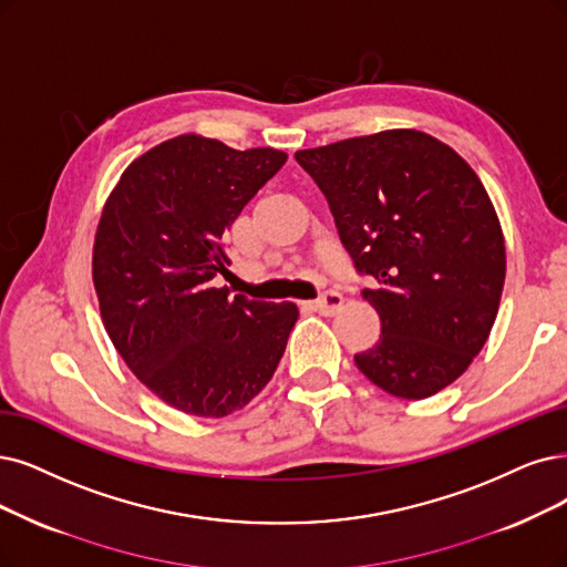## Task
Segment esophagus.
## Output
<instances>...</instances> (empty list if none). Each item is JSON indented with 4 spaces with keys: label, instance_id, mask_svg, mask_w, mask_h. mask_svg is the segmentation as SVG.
<instances>
[{
    "label": "esophagus",
    "instance_id": "obj_1",
    "mask_svg": "<svg viewBox=\"0 0 567 567\" xmlns=\"http://www.w3.org/2000/svg\"><path fill=\"white\" fill-rule=\"evenodd\" d=\"M341 306H343V297L339 291H327V295H322L318 301L310 303V308L322 312V316H337Z\"/></svg>",
    "mask_w": 567,
    "mask_h": 567
}]
</instances>
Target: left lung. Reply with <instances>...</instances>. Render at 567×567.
<instances>
[{"label": "left lung", "mask_w": 567, "mask_h": 567, "mask_svg": "<svg viewBox=\"0 0 567 567\" xmlns=\"http://www.w3.org/2000/svg\"><path fill=\"white\" fill-rule=\"evenodd\" d=\"M324 194L381 318L354 364L381 390L425 400L488 341L505 287V238L470 163L436 137L396 128L295 154Z\"/></svg>", "instance_id": "left-lung-1"}]
</instances>
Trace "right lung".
<instances>
[{"instance_id":"add662e5","label":"right lung","mask_w":567,"mask_h":567,"mask_svg":"<svg viewBox=\"0 0 567 567\" xmlns=\"http://www.w3.org/2000/svg\"><path fill=\"white\" fill-rule=\"evenodd\" d=\"M287 154L179 135L125 167L93 245L100 316L123 362L165 404L224 417L278 369L299 310L213 287L221 236Z\"/></svg>"}]
</instances>
